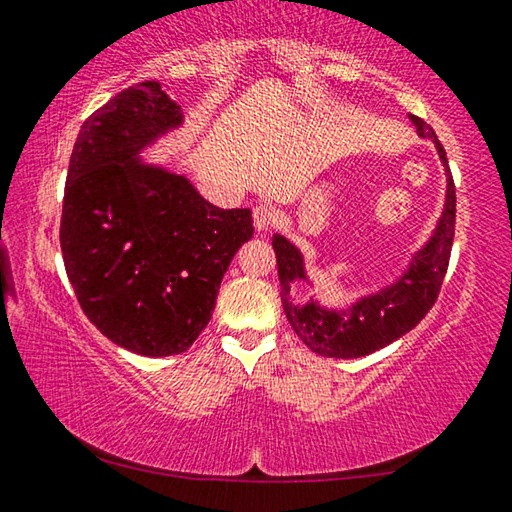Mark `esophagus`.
Returning a JSON list of instances; mask_svg holds the SVG:
<instances>
[{"label": "esophagus", "mask_w": 512, "mask_h": 512, "mask_svg": "<svg viewBox=\"0 0 512 512\" xmlns=\"http://www.w3.org/2000/svg\"><path fill=\"white\" fill-rule=\"evenodd\" d=\"M274 222H276V211L272 209V206H267V204L256 206V209H254V227L258 231H270L274 227Z\"/></svg>", "instance_id": "34e87169"}]
</instances>
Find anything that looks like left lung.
Segmentation results:
<instances>
[{"instance_id": "left-lung-1", "label": "left lung", "mask_w": 512, "mask_h": 512, "mask_svg": "<svg viewBox=\"0 0 512 512\" xmlns=\"http://www.w3.org/2000/svg\"><path fill=\"white\" fill-rule=\"evenodd\" d=\"M411 121H414L420 137H427L436 143V150L447 173V193L445 209L434 236L418 251L409 270L396 283L378 294L357 301L351 310H328L321 308L317 301L297 306L290 297V285L297 281H308L303 256L290 240H285L279 233L272 238L276 265H279L285 317H288L294 333L299 335L301 342L312 353L337 357V360H351V357H364L380 351V348L409 333L411 328H416L427 312L432 310L438 292H441L454 240L456 188L450 168H447L445 150L432 125H427L418 116H411Z\"/></svg>"}]
</instances>
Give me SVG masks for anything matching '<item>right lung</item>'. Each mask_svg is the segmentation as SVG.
I'll return each mask as SVG.
<instances>
[{
	"label": "right lung",
	"instance_id": "right-lung-1",
	"mask_svg": "<svg viewBox=\"0 0 512 512\" xmlns=\"http://www.w3.org/2000/svg\"><path fill=\"white\" fill-rule=\"evenodd\" d=\"M182 123L146 80L89 116L69 159L60 247L87 319L116 346L179 355L209 324L231 258L254 236L249 209H218L139 150Z\"/></svg>",
	"mask_w": 512,
	"mask_h": 512
}]
</instances>
